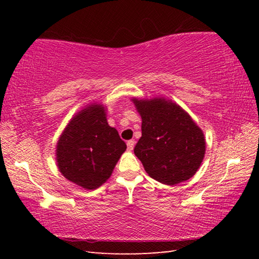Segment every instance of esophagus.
Listing matches in <instances>:
<instances>
[{
  "label": "esophagus",
  "mask_w": 259,
  "mask_h": 259,
  "mask_svg": "<svg viewBox=\"0 0 259 259\" xmlns=\"http://www.w3.org/2000/svg\"><path fill=\"white\" fill-rule=\"evenodd\" d=\"M126 146H128V150L129 151H133L134 150V146H135V140H128V142H126Z\"/></svg>",
  "instance_id": "obj_1"
}]
</instances>
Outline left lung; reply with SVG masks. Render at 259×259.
Segmentation results:
<instances>
[{
    "mask_svg": "<svg viewBox=\"0 0 259 259\" xmlns=\"http://www.w3.org/2000/svg\"><path fill=\"white\" fill-rule=\"evenodd\" d=\"M133 100L143 121L142 137L134 152L148 176L166 185L194 176L205 152L202 130L169 100Z\"/></svg>",
    "mask_w": 259,
    "mask_h": 259,
    "instance_id": "1",
    "label": "left lung"
}]
</instances>
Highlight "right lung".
<instances>
[{
  "label": "right lung",
  "instance_id": "right-lung-1",
  "mask_svg": "<svg viewBox=\"0 0 259 259\" xmlns=\"http://www.w3.org/2000/svg\"><path fill=\"white\" fill-rule=\"evenodd\" d=\"M125 143L109 126L102 105H89L71 120L57 144V162L68 181L96 190L111 177Z\"/></svg>",
  "mask_w": 259,
  "mask_h": 259
}]
</instances>
